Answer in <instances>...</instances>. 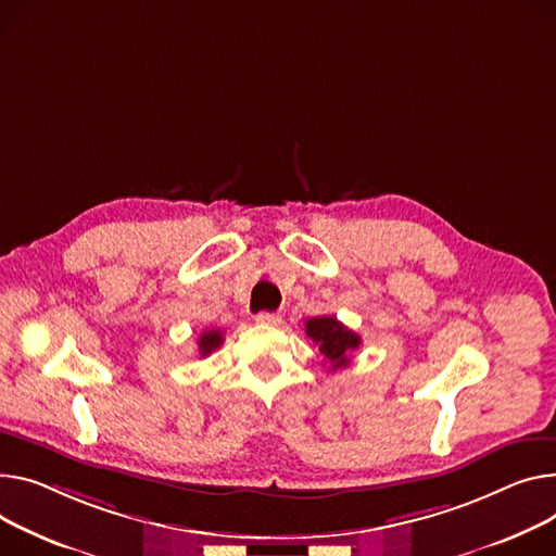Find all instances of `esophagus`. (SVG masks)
<instances>
[{
	"label": "esophagus",
	"mask_w": 556,
	"mask_h": 556,
	"mask_svg": "<svg viewBox=\"0 0 556 556\" xmlns=\"http://www.w3.org/2000/svg\"><path fill=\"white\" fill-rule=\"evenodd\" d=\"M254 321L262 326H277V324H281V315L279 313H256Z\"/></svg>",
	"instance_id": "34e87169"
}]
</instances>
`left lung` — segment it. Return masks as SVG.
<instances>
[{
    "label": "left lung",
    "mask_w": 556,
    "mask_h": 556,
    "mask_svg": "<svg viewBox=\"0 0 556 556\" xmlns=\"http://www.w3.org/2000/svg\"><path fill=\"white\" fill-rule=\"evenodd\" d=\"M306 336L319 346L324 362L332 368V371L346 366L351 362V353L362 342L357 332L346 328L342 321H338V317L332 315L306 319Z\"/></svg>",
    "instance_id": "8db88e82"
}]
</instances>
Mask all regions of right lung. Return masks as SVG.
<instances>
[{
  "label": "right lung",
  "mask_w": 556,
  "mask_h": 556,
  "mask_svg": "<svg viewBox=\"0 0 556 556\" xmlns=\"http://www.w3.org/2000/svg\"><path fill=\"white\" fill-rule=\"evenodd\" d=\"M220 344H224V332H220L218 328H210L205 330L203 336L199 338V355L201 357H207L212 351H216Z\"/></svg>",
  "instance_id": "right-lung-1"
}]
</instances>
